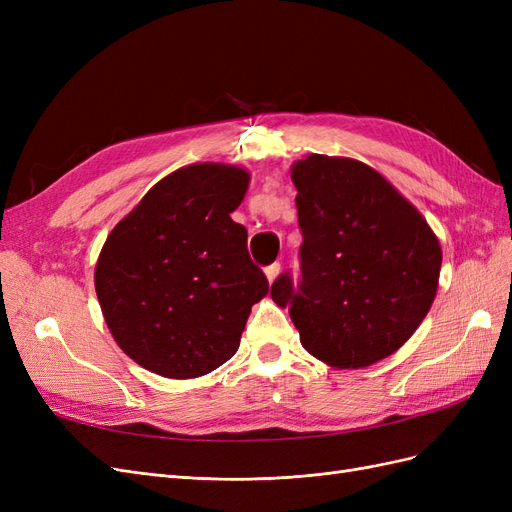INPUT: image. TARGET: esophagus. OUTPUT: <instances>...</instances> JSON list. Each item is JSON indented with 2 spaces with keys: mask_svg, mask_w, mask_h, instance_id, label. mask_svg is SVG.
I'll return each instance as SVG.
<instances>
[{
  "mask_svg": "<svg viewBox=\"0 0 512 512\" xmlns=\"http://www.w3.org/2000/svg\"><path fill=\"white\" fill-rule=\"evenodd\" d=\"M277 273H280V262H273V265L265 267V275H267V280H269V282H273V280H275Z\"/></svg>",
  "mask_w": 512,
  "mask_h": 512,
  "instance_id": "34e87169",
  "label": "esophagus"
}]
</instances>
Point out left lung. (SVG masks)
<instances>
[{"label":"left lung","instance_id":"1","mask_svg":"<svg viewBox=\"0 0 512 512\" xmlns=\"http://www.w3.org/2000/svg\"><path fill=\"white\" fill-rule=\"evenodd\" d=\"M301 280L282 273L271 299L288 307L303 348L337 369L374 365L404 346L436 299L438 237L378 170L312 153L294 162Z\"/></svg>","mask_w":512,"mask_h":512}]
</instances>
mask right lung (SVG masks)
<instances>
[{
    "label": "right lung",
    "mask_w": 512,
    "mask_h": 512,
    "mask_svg": "<svg viewBox=\"0 0 512 512\" xmlns=\"http://www.w3.org/2000/svg\"><path fill=\"white\" fill-rule=\"evenodd\" d=\"M250 173L192 164L170 173L108 235L96 294L108 331L138 365L198 378L239 350L252 305L269 282L232 222Z\"/></svg>",
    "instance_id": "obj_1"
}]
</instances>
